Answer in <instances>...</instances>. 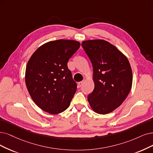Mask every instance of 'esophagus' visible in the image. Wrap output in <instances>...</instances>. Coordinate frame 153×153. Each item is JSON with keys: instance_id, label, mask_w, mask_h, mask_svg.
<instances>
[{"instance_id": "obj_1", "label": "esophagus", "mask_w": 153, "mask_h": 153, "mask_svg": "<svg viewBox=\"0 0 153 153\" xmlns=\"http://www.w3.org/2000/svg\"><path fill=\"white\" fill-rule=\"evenodd\" d=\"M84 82V81H81V82H78V86H79V87H81V86L83 85Z\"/></svg>"}]
</instances>
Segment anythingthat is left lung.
<instances>
[{"label":"left lung","instance_id":"left-lung-1","mask_svg":"<svg viewBox=\"0 0 153 153\" xmlns=\"http://www.w3.org/2000/svg\"><path fill=\"white\" fill-rule=\"evenodd\" d=\"M81 45L93 69L94 88L88 96L89 105L98 114H109L121 105L131 91V65L121 52L103 39L84 41Z\"/></svg>","mask_w":153,"mask_h":153}]
</instances>
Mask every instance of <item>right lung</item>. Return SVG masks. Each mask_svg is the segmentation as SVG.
<instances>
[{
	"mask_svg": "<svg viewBox=\"0 0 153 153\" xmlns=\"http://www.w3.org/2000/svg\"><path fill=\"white\" fill-rule=\"evenodd\" d=\"M80 45L69 39L50 42L39 47L28 61L26 87L34 102L45 111L57 114L69 106L77 84L67 62Z\"/></svg>",
	"mask_w": 153,
	"mask_h": 153,
	"instance_id": "right-lung-1",
	"label": "right lung"
}]
</instances>
